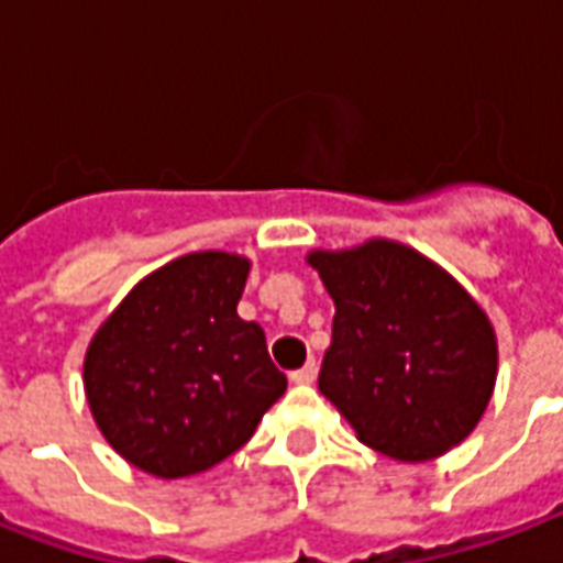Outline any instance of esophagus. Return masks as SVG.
Returning a JSON list of instances; mask_svg holds the SVG:
<instances>
[{
	"instance_id": "34e87169",
	"label": "esophagus",
	"mask_w": 563,
	"mask_h": 563,
	"mask_svg": "<svg viewBox=\"0 0 563 563\" xmlns=\"http://www.w3.org/2000/svg\"><path fill=\"white\" fill-rule=\"evenodd\" d=\"M316 373H319V366H316V361H307V364H303L301 369H295L292 382H295V385H313Z\"/></svg>"
}]
</instances>
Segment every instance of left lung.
Returning <instances> with one entry per match:
<instances>
[{
  "label": "left lung",
  "mask_w": 563,
  "mask_h": 563,
  "mask_svg": "<svg viewBox=\"0 0 563 563\" xmlns=\"http://www.w3.org/2000/svg\"><path fill=\"white\" fill-rule=\"evenodd\" d=\"M334 301L319 390L357 441L397 462H430L481 423L498 376V336L439 262L390 239L310 250Z\"/></svg>",
  "instance_id": "obj_1"
}]
</instances>
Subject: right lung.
I'll return each mask as SVG.
<instances>
[{
    "label": "right lung",
    "mask_w": 563,
    "mask_h": 563,
    "mask_svg": "<svg viewBox=\"0 0 563 563\" xmlns=\"http://www.w3.org/2000/svg\"><path fill=\"white\" fill-rule=\"evenodd\" d=\"M247 274L239 253H185L145 274L89 340L91 418L140 472L164 481L208 472L283 397L265 331L239 316Z\"/></svg>",
    "instance_id": "1"
}]
</instances>
